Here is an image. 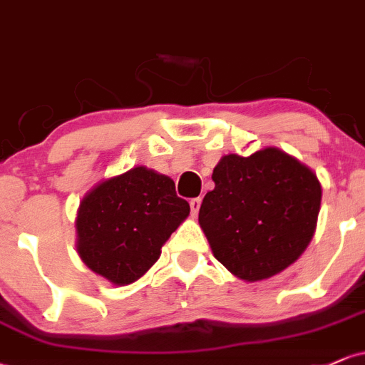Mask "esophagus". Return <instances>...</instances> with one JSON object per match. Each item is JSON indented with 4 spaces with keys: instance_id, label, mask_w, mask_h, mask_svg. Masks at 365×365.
Segmentation results:
<instances>
[{
    "instance_id": "34e87169",
    "label": "esophagus",
    "mask_w": 365,
    "mask_h": 365,
    "mask_svg": "<svg viewBox=\"0 0 365 365\" xmlns=\"http://www.w3.org/2000/svg\"><path fill=\"white\" fill-rule=\"evenodd\" d=\"M200 205H202V198H193L190 200V207H191V214L197 215L200 210Z\"/></svg>"
}]
</instances>
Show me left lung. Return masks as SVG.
Returning <instances> with one entry per match:
<instances>
[{"label":"left lung","mask_w":365,"mask_h":365,"mask_svg":"<svg viewBox=\"0 0 365 365\" xmlns=\"http://www.w3.org/2000/svg\"><path fill=\"white\" fill-rule=\"evenodd\" d=\"M198 222L214 257L244 282L284 272L307 250L317 228L322 186L312 168L278 148L214 167Z\"/></svg>","instance_id":"obj_1"}]
</instances>
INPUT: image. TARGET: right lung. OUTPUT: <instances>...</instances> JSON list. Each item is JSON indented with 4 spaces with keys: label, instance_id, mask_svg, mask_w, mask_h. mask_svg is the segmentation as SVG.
Wrapping results in <instances>:
<instances>
[{
    "label": "right lung",
    "instance_id": "add662e5",
    "mask_svg": "<svg viewBox=\"0 0 365 365\" xmlns=\"http://www.w3.org/2000/svg\"><path fill=\"white\" fill-rule=\"evenodd\" d=\"M190 215L168 175L144 165L97 182L78 207L76 250L113 285L134 284L158 261L162 247Z\"/></svg>",
    "mask_w": 365,
    "mask_h": 365
}]
</instances>
